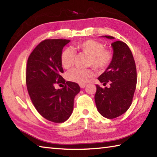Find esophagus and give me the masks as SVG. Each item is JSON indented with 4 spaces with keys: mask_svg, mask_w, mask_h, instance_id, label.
I'll list each match as a JSON object with an SVG mask.
<instances>
[{
    "mask_svg": "<svg viewBox=\"0 0 157 157\" xmlns=\"http://www.w3.org/2000/svg\"><path fill=\"white\" fill-rule=\"evenodd\" d=\"M79 86H80L81 89H84L85 86H86V84H80L79 85Z\"/></svg>",
    "mask_w": 157,
    "mask_h": 157,
    "instance_id": "obj_1",
    "label": "esophagus"
}]
</instances>
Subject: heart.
<instances>
[{
  "instance_id": "obj_1",
  "label": "heart",
  "mask_w": 157,
  "mask_h": 157,
  "mask_svg": "<svg viewBox=\"0 0 157 157\" xmlns=\"http://www.w3.org/2000/svg\"><path fill=\"white\" fill-rule=\"evenodd\" d=\"M75 51L84 53L88 56L86 65L92 66L98 71L107 69L113 59V54L110 50L105 49L104 44L94 39H88L75 44L73 46ZM75 53L70 48H65L61 54V64L63 68H69L72 65ZM94 75L91 69L73 68L66 74L68 80L79 84H85Z\"/></svg>"
}]
</instances>
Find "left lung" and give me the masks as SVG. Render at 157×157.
<instances>
[{"label":"left lung","mask_w":157,"mask_h":157,"mask_svg":"<svg viewBox=\"0 0 157 157\" xmlns=\"http://www.w3.org/2000/svg\"><path fill=\"white\" fill-rule=\"evenodd\" d=\"M105 37L114 39L111 36ZM111 46L112 62L98 78L104 86L109 83L110 87L103 89L97 84L95 95L98 111L109 119L121 116L129 108L137 82L136 63L128 46L121 41L113 42Z\"/></svg>","instance_id":"8db88e82"}]
</instances>
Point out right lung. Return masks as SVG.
<instances>
[{
  "label": "right lung",
  "mask_w": 157,
  "mask_h": 157,
  "mask_svg": "<svg viewBox=\"0 0 157 157\" xmlns=\"http://www.w3.org/2000/svg\"><path fill=\"white\" fill-rule=\"evenodd\" d=\"M67 39H45L36 46L29 56L26 68V85L32 102L36 111L53 123L68 120L73 110L74 98L80 91L79 85L66 82L61 64L63 48ZM56 83H63L61 90Z\"/></svg>",
  "instance_id": "1"
}]
</instances>
